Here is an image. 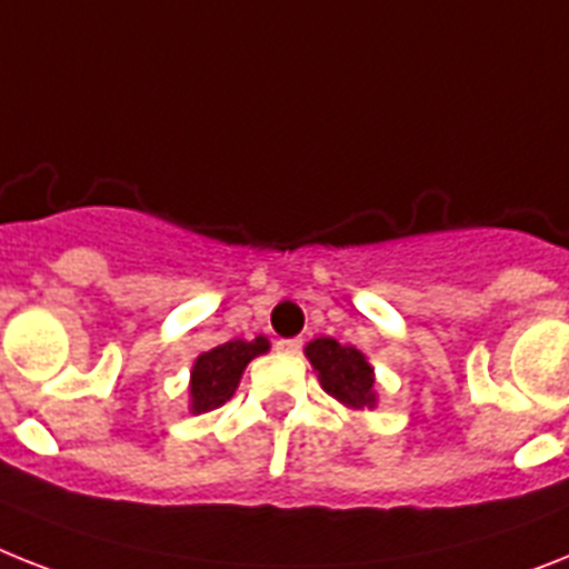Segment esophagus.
I'll use <instances>...</instances> for the list:
<instances>
[{"instance_id": "esophagus-1", "label": "esophagus", "mask_w": 569, "mask_h": 569, "mask_svg": "<svg viewBox=\"0 0 569 569\" xmlns=\"http://www.w3.org/2000/svg\"><path fill=\"white\" fill-rule=\"evenodd\" d=\"M276 349H279L281 355H299V351H302V340H299V337H290V340H279V342H276Z\"/></svg>"}]
</instances>
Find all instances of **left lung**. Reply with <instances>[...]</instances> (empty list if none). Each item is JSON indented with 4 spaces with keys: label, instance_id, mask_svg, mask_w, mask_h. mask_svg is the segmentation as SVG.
I'll use <instances>...</instances> for the list:
<instances>
[{
    "label": "left lung",
    "instance_id": "left-lung-1",
    "mask_svg": "<svg viewBox=\"0 0 569 569\" xmlns=\"http://www.w3.org/2000/svg\"><path fill=\"white\" fill-rule=\"evenodd\" d=\"M308 360L319 372V383L328 396H335L337 401L346 407H372L375 403V378L372 366L366 363V358L351 346H340L331 337H319L305 349Z\"/></svg>",
    "mask_w": 569,
    "mask_h": 569
}]
</instances>
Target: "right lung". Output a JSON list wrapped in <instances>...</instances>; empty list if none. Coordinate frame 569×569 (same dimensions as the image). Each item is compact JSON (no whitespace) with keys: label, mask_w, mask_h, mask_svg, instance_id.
<instances>
[{"label":"right lung","mask_w":569,"mask_h":569,"mask_svg":"<svg viewBox=\"0 0 569 569\" xmlns=\"http://www.w3.org/2000/svg\"><path fill=\"white\" fill-rule=\"evenodd\" d=\"M267 349H270V342L264 337H256L252 342L229 340L218 349L200 355L194 372H191V410L209 412L218 410L220 403H227L241 380L243 366L258 355H264Z\"/></svg>","instance_id":"add662e5"}]
</instances>
